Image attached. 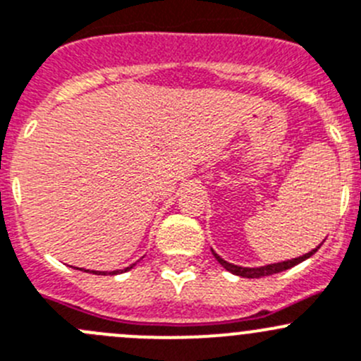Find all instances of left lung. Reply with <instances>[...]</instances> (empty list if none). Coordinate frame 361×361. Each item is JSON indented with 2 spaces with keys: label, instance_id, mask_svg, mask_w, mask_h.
<instances>
[{
  "label": "left lung",
  "instance_id": "obj_1",
  "mask_svg": "<svg viewBox=\"0 0 361 361\" xmlns=\"http://www.w3.org/2000/svg\"><path fill=\"white\" fill-rule=\"evenodd\" d=\"M324 243V241H322ZM321 243V245H322ZM321 245L315 246L314 250H310L308 253H305V255L301 257H296V259H290V260H283V262H274V264H266V266H259V267H243V266H235V264H230L226 262L225 259H221V257L218 255V253L214 252V250H211L212 255H214V259L218 260L219 264H221L223 267H225L226 271H230L232 274H235V276H243V278H262V276H269V274H274V273H281V271L286 269H290V267L298 266L300 262H303V260L310 259L312 255H314L315 252H317L319 248H321Z\"/></svg>",
  "mask_w": 361,
  "mask_h": 361
}]
</instances>
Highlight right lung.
Masks as SVG:
<instances>
[{
    "label": "right lung",
    "instance_id": "right-lung-1",
    "mask_svg": "<svg viewBox=\"0 0 361 361\" xmlns=\"http://www.w3.org/2000/svg\"><path fill=\"white\" fill-rule=\"evenodd\" d=\"M133 267H135V264H131V266L126 267V269L109 271V274H118V273H123V271H129V269H133ZM81 271H88V269H81ZM92 273H94V274H108V273H106V271H101V273H99V271H92Z\"/></svg>",
    "mask_w": 361,
    "mask_h": 361
}]
</instances>
